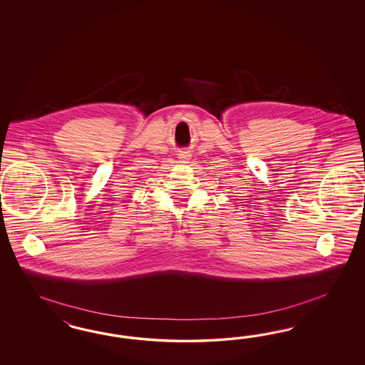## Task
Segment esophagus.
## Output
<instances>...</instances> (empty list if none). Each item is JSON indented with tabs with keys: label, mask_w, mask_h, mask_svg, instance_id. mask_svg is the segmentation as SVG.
<instances>
[{
	"label": "esophagus",
	"mask_w": 365,
	"mask_h": 365,
	"mask_svg": "<svg viewBox=\"0 0 365 365\" xmlns=\"http://www.w3.org/2000/svg\"><path fill=\"white\" fill-rule=\"evenodd\" d=\"M179 159H190V155H188V153H185V151H182V153L179 154Z\"/></svg>",
	"instance_id": "34e87169"
}]
</instances>
